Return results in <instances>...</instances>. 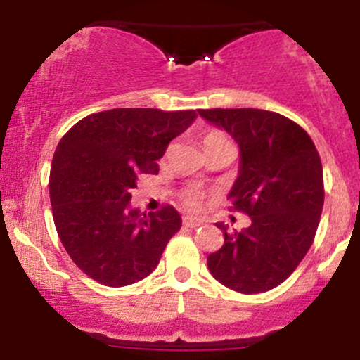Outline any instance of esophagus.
I'll return each mask as SVG.
<instances>
[{"label":"esophagus","mask_w":360,"mask_h":360,"mask_svg":"<svg viewBox=\"0 0 360 360\" xmlns=\"http://www.w3.org/2000/svg\"><path fill=\"white\" fill-rule=\"evenodd\" d=\"M183 223L186 226H189V229H198V226L203 225L205 221L201 220V218H196V217H184Z\"/></svg>","instance_id":"1"}]
</instances>
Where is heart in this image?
Masks as SVG:
<instances>
[{
  "mask_svg": "<svg viewBox=\"0 0 360 360\" xmlns=\"http://www.w3.org/2000/svg\"><path fill=\"white\" fill-rule=\"evenodd\" d=\"M230 142L229 139L225 137V134H221L220 130H208L205 131L203 135V147H212V146H218V143H225ZM205 200V193L203 189L200 188H186L183 193H181V201L188 210L191 212H196V210L201 208Z\"/></svg>",
  "mask_w": 360,
  "mask_h": 360,
  "instance_id": "1",
  "label": "heart"
}]
</instances>
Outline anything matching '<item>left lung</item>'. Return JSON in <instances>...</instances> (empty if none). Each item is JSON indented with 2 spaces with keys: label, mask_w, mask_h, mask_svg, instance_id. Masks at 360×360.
Listing matches in <instances>:
<instances>
[{
  "label": "left lung",
  "mask_w": 360,
  "mask_h": 360,
  "mask_svg": "<svg viewBox=\"0 0 360 360\" xmlns=\"http://www.w3.org/2000/svg\"><path fill=\"white\" fill-rule=\"evenodd\" d=\"M240 147V171L229 198L250 217L242 232H226L208 269L223 286L254 295L284 283L315 240L323 210V167L298 123L255 108L198 110Z\"/></svg>",
  "instance_id": "left-lung-1"
}]
</instances>
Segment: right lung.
<instances>
[{"instance_id":"add662e5","label":"right lung","mask_w":360,"mask_h":360,"mask_svg":"<svg viewBox=\"0 0 360 360\" xmlns=\"http://www.w3.org/2000/svg\"><path fill=\"white\" fill-rule=\"evenodd\" d=\"M196 111L115 108L79 120L52 159L53 223L69 257L91 279L122 288L147 278L181 229L171 205L155 213L130 208L131 189L157 174V159Z\"/></svg>"}]
</instances>
